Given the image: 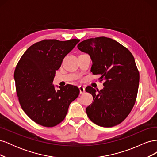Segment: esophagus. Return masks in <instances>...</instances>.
<instances>
[{
  "instance_id": "34e87169",
  "label": "esophagus",
  "mask_w": 157,
  "mask_h": 157,
  "mask_svg": "<svg viewBox=\"0 0 157 157\" xmlns=\"http://www.w3.org/2000/svg\"><path fill=\"white\" fill-rule=\"evenodd\" d=\"M79 90H80V94H83L85 92V88L82 86H79Z\"/></svg>"
}]
</instances>
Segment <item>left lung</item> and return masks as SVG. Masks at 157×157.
I'll use <instances>...</instances> for the list:
<instances>
[{
  "label": "left lung",
  "instance_id": "1",
  "mask_svg": "<svg viewBox=\"0 0 157 157\" xmlns=\"http://www.w3.org/2000/svg\"><path fill=\"white\" fill-rule=\"evenodd\" d=\"M77 47L90 56L91 72L104 80L100 91L86 88L94 100L86 109L88 118L103 127L120 124L132 111L138 90L140 73L134 56L119 42L105 36L83 40Z\"/></svg>",
  "mask_w": 157,
  "mask_h": 157
}]
</instances>
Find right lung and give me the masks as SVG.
<instances>
[{
    "label": "right lung",
    "instance_id": "obj_1",
    "mask_svg": "<svg viewBox=\"0 0 157 157\" xmlns=\"http://www.w3.org/2000/svg\"><path fill=\"white\" fill-rule=\"evenodd\" d=\"M79 41L41 40L31 46L17 63L14 80L19 101L23 111L37 124L58 125L64 120L70 103L78 96V87L67 84L56 90L52 82L63 58Z\"/></svg>",
    "mask_w": 157,
    "mask_h": 157
}]
</instances>
